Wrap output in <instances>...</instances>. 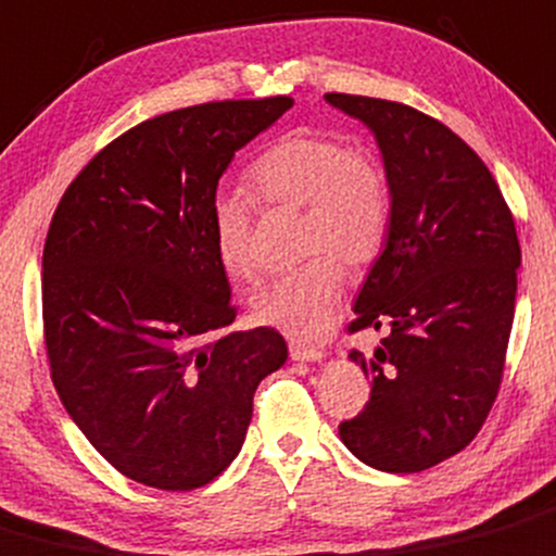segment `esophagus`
<instances>
[{"label":"esophagus","mask_w":556,"mask_h":556,"mask_svg":"<svg viewBox=\"0 0 556 556\" xmlns=\"http://www.w3.org/2000/svg\"><path fill=\"white\" fill-rule=\"evenodd\" d=\"M323 350L320 348H312V344L304 342H290V358L293 361H323Z\"/></svg>","instance_id":"34e87169"}]
</instances>
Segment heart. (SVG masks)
<instances>
[{
	"instance_id": "1",
	"label": "heart",
	"mask_w": 556,
	"mask_h": 556,
	"mask_svg": "<svg viewBox=\"0 0 556 556\" xmlns=\"http://www.w3.org/2000/svg\"><path fill=\"white\" fill-rule=\"evenodd\" d=\"M252 185L268 203L304 208L301 247L321 252L266 285L252 301L255 317L290 337L326 331L350 266L371 261L386 239L388 185L371 160L323 135H290L252 165ZM217 257L239 279L257 277L252 250V206L239 192H223L212 206ZM337 251L336 256L327 250Z\"/></svg>"
}]
</instances>
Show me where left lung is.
<instances>
[{
  "mask_svg": "<svg viewBox=\"0 0 556 556\" xmlns=\"http://www.w3.org/2000/svg\"><path fill=\"white\" fill-rule=\"evenodd\" d=\"M328 105L375 135L391 214L382 252L355 299L350 331L386 328L366 358V407L339 424L350 454L382 472H421L459 454L503 380L521 247L483 160L443 122L358 94Z\"/></svg>",
  "mask_w": 556,
  "mask_h": 556,
  "instance_id": "left-lung-1",
  "label": "left lung"
}]
</instances>
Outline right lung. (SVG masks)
Wrapping results in <instances>:
<instances>
[{
  "label": "right lung",
  "instance_id": "right-lung-1",
  "mask_svg": "<svg viewBox=\"0 0 556 556\" xmlns=\"http://www.w3.org/2000/svg\"><path fill=\"white\" fill-rule=\"evenodd\" d=\"M290 97L163 113L108 143L59 201L42 250L51 380L122 476L165 492L212 483L247 438L261 380L288 361L236 320L212 206L230 160Z\"/></svg>",
  "mask_w": 556,
  "mask_h": 556
}]
</instances>
